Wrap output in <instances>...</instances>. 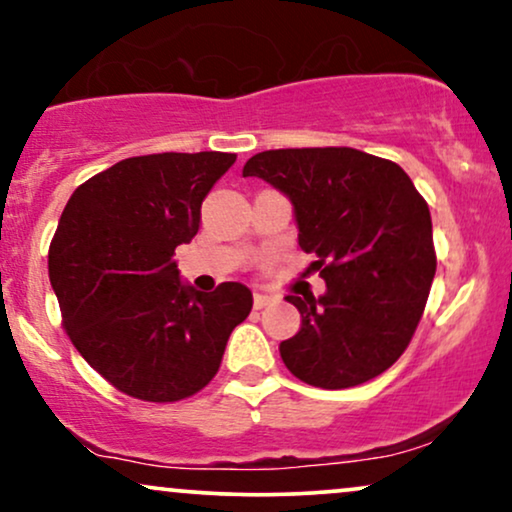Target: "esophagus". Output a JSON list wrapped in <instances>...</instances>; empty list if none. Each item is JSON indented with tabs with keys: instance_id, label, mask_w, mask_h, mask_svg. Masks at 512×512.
<instances>
[{
	"instance_id": "1",
	"label": "esophagus",
	"mask_w": 512,
	"mask_h": 512,
	"mask_svg": "<svg viewBox=\"0 0 512 512\" xmlns=\"http://www.w3.org/2000/svg\"><path fill=\"white\" fill-rule=\"evenodd\" d=\"M270 301H273V299H270L268 294H258V292L254 294V308H266Z\"/></svg>"
}]
</instances>
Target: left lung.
Instances as JSON below:
<instances>
[{"label":"left lung","mask_w":512,"mask_h":512,"mask_svg":"<svg viewBox=\"0 0 512 512\" xmlns=\"http://www.w3.org/2000/svg\"><path fill=\"white\" fill-rule=\"evenodd\" d=\"M292 201L325 294L287 296L301 330L280 344L294 377L346 389L382 375L413 337L437 270L432 218L401 166L351 147L270 149L244 163Z\"/></svg>","instance_id":"8db88e82"}]
</instances>
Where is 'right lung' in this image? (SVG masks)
Masks as SVG:
<instances>
[{"instance_id":"add662e5","label":"right lung","mask_w":512,"mask_h":512,"mask_svg":"<svg viewBox=\"0 0 512 512\" xmlns=\"http://www.w3.org/2000/svg\"><path fill=\"white\" fill-rule=\"evenodd\" d=\"M235 154L132 156L80 185L49 246V282L80 356L123 394L168 403L213 380L254 296L242 282L197 292L175 249Z\"/></svg>"}]
</instances>
